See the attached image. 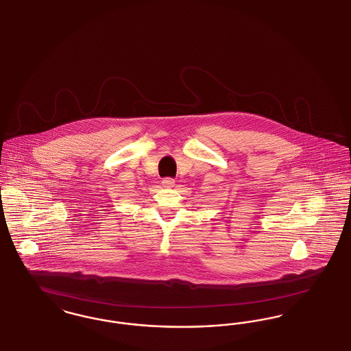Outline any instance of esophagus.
Masks as SVG:
<instances>
[{"mask_svg": "<svg viewBox=\"0 0 351 351\" xmlns=\"http://www.w3.org/2000/svg\"><path fill=\"white\" fill-rule=\"evenodd\" d=\"M174 184H176V181H174L173 178H170V177H167V178L162 180V184H164L165 187H173Z\"/></svg>", "mask_w": 351, "mask_h": 351, "instance_id": "esophagus-1", "label": "esophagus"}]
</instances>
